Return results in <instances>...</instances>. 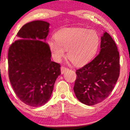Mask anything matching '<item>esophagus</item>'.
Listing matches in <instances>:
<instances>
[{"instance_id":"1","label":"esophagus","mask_w":130,"mask_h":130,"mask_svg":"<svg viewBox=\"0 0 130 130\" xmlns=\"http://www.w3.org/2000/svg\"><path fill=\"white\" fill-rule=\"evenodd\" d=\"M68 70H69V69H67V67H64V66H61V74H64L66 72V71H67Z\"/></svg>"}]
</instances>
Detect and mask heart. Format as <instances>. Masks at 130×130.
<instances>
[{
	"label": "heart",
	"instance_id": "1",
	"mask_svg": "<svg viewBox=\"0 0 130 130\" xmlns=\"http://www.w3.org/2000/svg\"><path fill=\"white\" fill-rule=\"evenodd\" d=\"M55 41L50 40L48 45L54 59L60 61L67 50L69 59L75 65L86 64L97 52L99 37L94 30L68 28L58 31Z\"/></svg>",
	"mask_w": 130,
	"mask_h": 130
}]
</instances>
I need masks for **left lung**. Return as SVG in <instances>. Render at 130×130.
I'll return each mask as SVG.
<instances>
[{
    "mask_svg": "<svg viewBox=\"0 0 130 130\" xmlns=\"http://www.w3.org/2000/svg\"><path fill=\"white\" fill-rule=\"evenodd\" d=\"M120 67L116 44L105 32L101 37L99 54L76 72L73 90L78 100L87 105H94L105 99L116 84Z\"/></svg>",
    "mask_w": 130,
    "mask_h": 130,
    "instance_id": "obj_1",
    "label": "left lung"
}]
</instances>
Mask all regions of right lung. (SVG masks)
I'll return each instance as SVG.
<instances>
[{
    "label": "right lung",
    "instance_id": "1",
    "mask_svg": "<svg viewBox=\"0 0 130 130\" xmlns=\"http://www.w3.org/2000/svg\"><path fill=\"white\" fill-rule=\"evenodd\" d=\"M50 24L34 21L24 25L8 51V73L16 95L27 105L45 104L52 94L60 64L51 60V53L45 42Z\"/></svg>",
    "mask_w": 130,
    "mask_h": 130
}]
</instances>
